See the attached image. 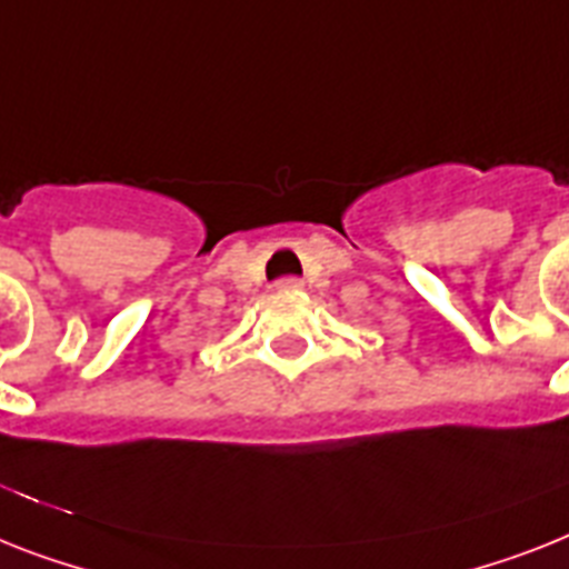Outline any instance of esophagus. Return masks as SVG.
<instances>
[{
    "label": "esophagus",
    "instance_id": "obj_1",
    "mask_svg": "<svg viewBox=\"0 0 569 569\" xmlns=\"http://www.w3.org/2000/svg\"><path fill=\"white\" fill-rule=\"evenodd\" d=\"M276 290H281V293H293V290H302V281L293 279V276H288V279L276 281Z\"/></svg>",
    "mask_w": 569,
    "mask_h": 569
}]
</instances>
